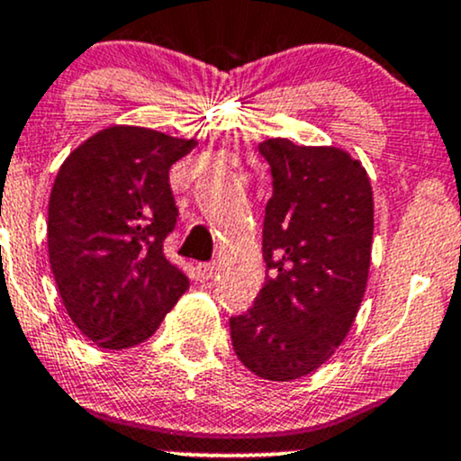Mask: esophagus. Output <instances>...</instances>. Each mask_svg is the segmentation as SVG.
I'll use <instances>...</instances> for the list:
<instances>
[{
  "instance_id": "esophagus-1",
  "label": "esophagus",
  "mask_w": 461,
  "mask_h": 461,
  "mask_svg": "<svg viewBox=\"0 0 461 461\" xmlns=\"http://www.w3.org/2000/svg\"><path fill=\"white\" fill-rule=\"evenodd\" d=\"M196 271H199V276L203 277V280H210L216 273V262H199V265H196Z\"/></svg>"
}]
</instances>
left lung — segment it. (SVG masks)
<instances>
[{
  "label": "left lung",
  "instance_id": "obj_1",
  "mask_svg": "<svg viewBox=\"0 0 461 461\" xmlns=\"http://www.w3.org/2000/svg\"><path fill=\"white\" fill-rule=\"evenodd\" d=\"M273 194L265 210V286L230 320L240 363L269 381L323 366L352 328L367 286L374 234L370 176L335 146L267 140Z\"/></svg>",
  "mask_w": 461,
  "mask_h": 461
}]
</instances>
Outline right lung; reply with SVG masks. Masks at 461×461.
I'll list each match as a JSON object with an SVG mask.
<instances>
[{
	"label": "right lung",
	"mask_w": 461,
	"mask_h": 461,
	"mask_svg": "<svg viewBox=\"0 0 461 461\" xmlns=\"http://www.w3.org/2000/svg\"><path fill=\"white\" fill-rule=\"evenodd\" d=\"M196 146L144 126H109L63 161L48 205V251L65 311L104 350L155 335L188 277L166 260L179 210L170 166Z\"/></svg>",
	"instance_id": "add662e5"
}]
</instances>
